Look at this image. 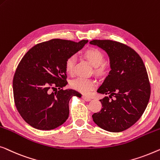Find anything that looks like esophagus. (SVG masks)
<instances>
[{"label":"esophagus","instance_id":"1","mask_svg":"<svg viewBox=\"0 0 160 160\" xmlns=\"http://www.w3.org/2000/svg\"><path fill=\"white\" fill-rule=\"evenodd\" d=\"M82 99H83V100L85 101V102H90V101L91 100V98L88 97V96H82Z\"/></svg>","mask_w":160,"mask_h":160}]
</instances>
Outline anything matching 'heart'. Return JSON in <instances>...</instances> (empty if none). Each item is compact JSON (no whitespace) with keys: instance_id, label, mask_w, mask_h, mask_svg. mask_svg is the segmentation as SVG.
Returning <instances> with one entry per match:
<instances>
[{"instance_id":"obj_1","label":"heart","mask_w":160,"mask_h":160,"mask_svg":"<svg viewBox=\"0 0 160 160\" xmlns=\"http://www.w3.org/2000/svg\"><path fill=\"white\" fill-rule=\"evenodd\" d=\"M84 57L87 58L92 66L96 67V72L99 74L105 73L107 70V65L103 63L104 56L102 51L96 48H91L85 51ZM75 62V56H70L65 62V71L67 74L73 73L74 65ZM97 82L92 78H78L72 81L71 86L73 89L82 94H88L95 88Z\"/></svg>"}]
</instances>
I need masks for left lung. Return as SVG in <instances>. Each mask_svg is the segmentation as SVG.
I'll return each instance as SVG.
<instances>
[{
  "label": "left lung",
  "mask_w": 160,
  "mask_h": 160,
  "mask_svg": "<svg viewBox=\"0 0 160 160\" xmlns=\"http://www.w3.org/2000/svg\"><path fill=\"white\" fill-rule=\"evenodd\" d=\"M109 58L111 70L97 92L109 96L100 100L102 109L92 116L94 122L107 131H123L135 124L144 112L151 88L142 59L133 49L110 40H93ZM114 96L112 100L109 98Z\"/></svg>",
  "instance_id": "8db88e82"
}]
</instances>
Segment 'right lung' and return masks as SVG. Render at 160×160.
Here are the masks:
<instances>
[{
  "mask_svg": "<svg viewBox=\"0 0 160 160\" xmlns=\"http://www.w3.org/2000/svg\"><path fill=\"white\" fill-rule=\"evenodd\" d=\"M88 42L52 39L37 44L22 58L13 76V98L20 115L32 127L49 130L66 122L69 100L81 96L72 89H62L68 83L65 62ZM51 87L60 91L51 94Z\"/></svg>",
  "mask_w": 160,
  "mask_h": 160,
  "instance_id": "right-lung-1",
  "label": "right lung"
}]
</instances>
